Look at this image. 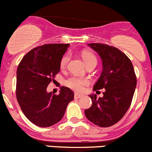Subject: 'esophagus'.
I'll return each instance as SVG.
<instances>
[{
	"instance_id": "34e87169",
	"label": "esophagus",
	"mask_w": 152,
	"mask_h": 152,
	"mask_svg": "<svg viewBox=\"0 0 152 152\" xmlns=\"http://www.w3.org/2000/svg\"><path fill=\"white\" fill-rule=\"evenodd\" d=\"M80 97H82V95H81V94H77V93L75 94V99H79V98H80Z\"/></svg>"
}]
</instances>
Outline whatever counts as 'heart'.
<instances>
[{
  "instance_id": "b5f03b06",
  "label": "heart",
  "mask_w": 152,
  "mask_h": 152,
  "mask_svg": "<svg viewBox=\"0 0 152 152\" xmlns=\"http://www.w3.org/2000/svg\"><path fill=\"white\" fill-rule=\"evenodd\" d=\"M82 57L86 66L88 65V64H89L90 63H97V59H96L95 56H94V55H92L91 53H89V52H84L82 54ZM69 59L70 55H69V54H66V55L63 57L62 59H61V68L62 69H65L66 67ZM88 83H89V81L87 79L79 77L76 76L69 77V79H67L65 82L66 86H67L69 87L72 89L75 90V91H78V92L82 91L83 90L84 86L88 85Z\"/></svg>"
}]
</instances>
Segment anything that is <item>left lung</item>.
I'll list each match as a JSON object with an SVG mask.
<instances>
[{
	"instance_id": "obj_1",
	"label": "left lung",
	"mask_w": 152,
	"mask_h": 152,
	"mask_svg": "<svg viewBox=\"0 0 152 152\" xmlns=\"http://www.w3.org/2000/svg\"><path fill=\"white\" fill-rule=\"evenodd\" d=\"M102 60L103 70L94 91L103 89V97L90 94L92 105L84 111L88 121L100 127H109L121 121L130 107L137 85L130 59L117 48L103 43H88Z\"/></svg>"
}]
</instances>
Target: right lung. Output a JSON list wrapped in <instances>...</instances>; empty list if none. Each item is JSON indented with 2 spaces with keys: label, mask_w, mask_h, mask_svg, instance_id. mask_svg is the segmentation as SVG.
<instances>
[{
  "label": "right lung",
  "mask_w": 152,
  "mask_h": 152,
  "mask_svg": "<svg viewBox=\"0 0 152 152\" xmlns=\"http://www.w3.org/2000/svg\"><path fill=\"white\" fill-rule=\"evenodd\" d=\"M69 44L52 43L34 48L17 69L16 97L27 119L40 127L52 126L64 117L74 92L62 86L59 94L46 88L61 69V61Z\"/></svg>",
  "instance_id": "1"
}]
</instances>
